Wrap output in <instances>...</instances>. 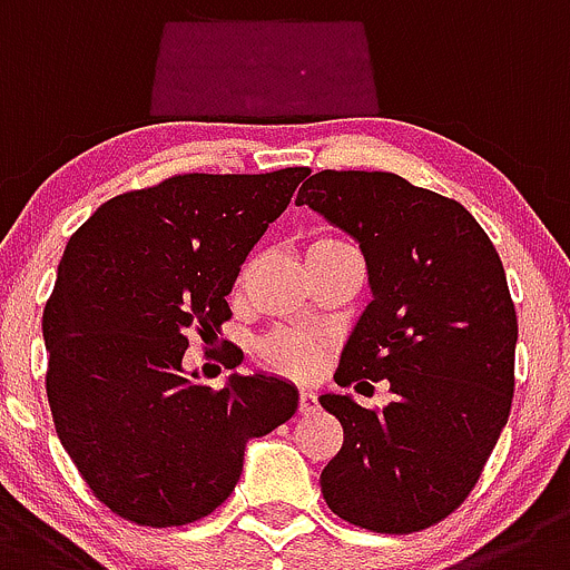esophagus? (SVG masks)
<instances>
[{
	"mask_svg": "<svg viewBox=\"0 0 570 570\" xmlns=\"http://www.w3.org/2000/svg\"><path fill=\"white\" fill-rule=\"evenodd\" d=\"M315 409H317V394L309 392V389H301V394H297V412L312 414Z\"/></svg>",
	"mask_w": 570,
	"mask_h": 570,
	"instance_id": "obj_1",
	"label": "esophagus"
}]
</instances>
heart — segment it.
<instances>
[{
  "instance_id": "obj_1",
  "label": "heart",
  "mask_w": 570,
  "mask_h": 570,
  "mask_svg": "<svg viewBox=\"0 0 570 570\" xmlns=\"http://www.w3.org/2000/svg\"><path fill=\"white\" fill-rule=\"evenodd\" d=\"M335 247H346V244L337 238H317L309 247V253H317V249H335ZM247 278H249V264L238 273L235 289H244ZM258 355L261 361H264L269 368H275V372L304 377V374L315 372L317 355H321V352H317V343L312 341V337L301 335V332L281 330L261 341Z\"/></svg>"
}]
</instances>
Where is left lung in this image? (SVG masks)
Here are the masks:
<instances>
[{
  "mask_svg": "<svg viewBox=\"0 0 570 570\" xmlns=\"http://www.w3.org/2000/svg\"><path fill=\"white\" fill-rule=\"evenodd\" d=\"M297 204L352 235L368 266L374 297L337 386L366 377L394 394L386 409L321 394L343 425L323 500L377 534L423 531L463 505L509 423L517 312L502 261L463 204L394 173L321 170Z\"/></svg>",
  "mask_w": 570,
  "mask_h": 570,
  "instance_id": "8db88e82",
  "label": "left lung"
}]
</instances>
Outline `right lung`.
<instances>
[{
	"label": "right lung",
	"instance_id": "1",
	"mask_svg": "<svg viewBox=\"0 0 570 570\" xmlns=\"http://www.w3.org/2000/svg\"><path fill=\"white\" fill-rule=\"evenodd\" d=\"M309 167L184 173L101 204L73 235L42 315L56 434L87 489L136 525H187L238 483L247 440L295 414L292 383L184 372L233 317L240 264ZM235 368V366H233Z\"/></svg>",
	"mask_w": 570,
	"mask_h": 570
}]
</instances>
